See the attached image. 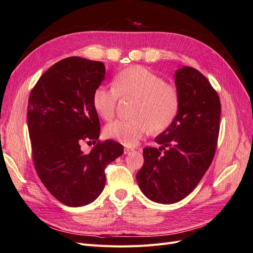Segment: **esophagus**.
Here are the masks:
<instances>
[{
	"mask_svg": "<svg viewBox=\"0 0 253 253\" xmlns=\"http://www.w3.org/2000/svg\"><path fill=\"white\" fill-rule=\"evenodd\" d=\"M133 151V149H129V148H125V154H129Z\"/></svg>",
	"mask_w": 253,
	"mask_h": 253,
	"instance_id": "obj_1",
	"label": "esophagus"
}]
</instances>
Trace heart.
Masks as SVG:
<instances>
[{"label": "heart", "instance_id": "heart-1", "mask_svg": "<svg viewBox=\"0 0 253 253\" xmlns=\"http://www.w3.org/2000/svg\"><path fill=\"white\" fill-rule=\"evenodd\" d=\"M119 99H135L134 118L111 122L105 126L104 134L128 147L135 145L149 129L157 133L169 127L180 106L178 90L141 66L120 72L113 80V87H97L93 106L102 119L111 120Z\"/></svg>", "mask_w": 253, "mask_h": 253}]
</instances>
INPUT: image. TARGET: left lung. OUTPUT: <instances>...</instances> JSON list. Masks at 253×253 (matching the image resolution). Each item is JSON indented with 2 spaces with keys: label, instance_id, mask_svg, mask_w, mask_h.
<instances>
[{
  "label": "left lung",
  "instance_id": "1",
  "mask_svg": "<svg viewBox=\"0 0 253 253\" xmlns=\"http://www.w3.org/2000/svg\"><path fill=\"white\" fill-rule=\"evenodd\" d=\"M180 106L173 124L157 136L156 148H144L136 178L142 193L159 204L188 196L210 167L219 133L220 101L209 80L193 67L176 71Z\"/></svg>",
  "mask_w": 253,
  "mask_h": 253
}]
</instances>
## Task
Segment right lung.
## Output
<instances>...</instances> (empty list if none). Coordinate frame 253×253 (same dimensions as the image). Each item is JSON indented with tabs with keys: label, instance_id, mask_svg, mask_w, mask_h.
<instances>
[{
	"label": "right lung",
	"instance_id": "obj_1",
	"mask_svg": "<svg viewBox=\"0 0 253 253\" xmlns=\"http://www.w3.org/2000/svg\"><path fill=\"white\" fill-rule=\"evenodd\" d=\"M102 62L80 57L59 61L30 91L27 124L36 171L63 205L94 202L105 186L104 169L124 154L122 144L99 141L100 122L93 94L104 79ZM82 141L95 147L85 155Z\"/></svg>",
	"mask_w": 253,
	"mask_h": 253
}]
</instances>
